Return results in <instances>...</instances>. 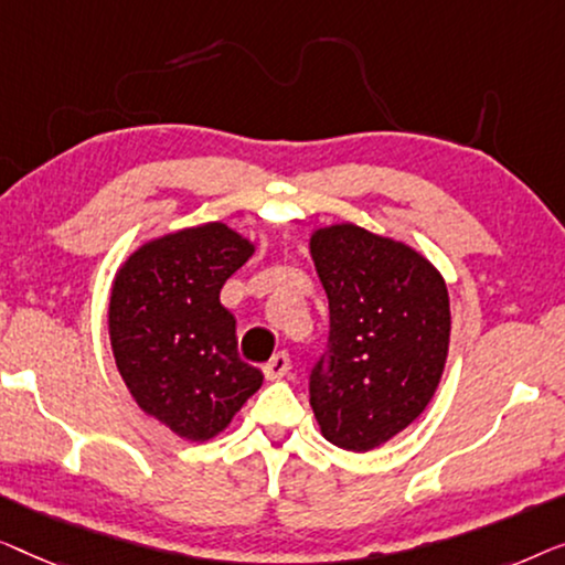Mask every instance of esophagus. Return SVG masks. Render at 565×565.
<instances>
[{"mask_svg":"<svg viewBox=\"0 0 565 565\" xmlns=\"http://www.w3.org/2000/svg\"><path fill=\"white\" fill-rule=\"evenodd\" d=\"M289 369H291V359L281 351L264 365V373H266V379L276 381V379H284L286 373H289Z\"/></svg>","mask_w":565,"mask_h":565,"instance_id":"34e87169","label":"esophagus"}]
</instances>
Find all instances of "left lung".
I'll use <instances>...</instances> for the list:
<instances>
[{"instance_id":"8db88e82","label":"left lung","mask_w":565,"mask_h":565,"mask_svg":"<svg viewBox=\"0 0 565 565\" xmlns=\"http://www.w3.org/2000/svg\"><path fill=\"white\" fill-rule=\"evenodd\" d=\"M309 248L330 307L309 404L324 438L365 452L430 404L448 355V289L417 250L363 227L317 230Z\"/></svg>"}]
</instances>
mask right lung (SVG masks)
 <instances>
[{"label":"right lung","instance_id":"1","mask_svg":"<svg viewBox=\"0 0 565 565\" xmlns=\"http://www.w3.org/2000/svg\"><path fill=\"white\" fill-rule=\"evenodd\" d=\"M253 245L222 222L158 237L120 268L109 299V338L120 376L142 412L186 440L225 430L264 384L241 361L235 317L220 289Z\"/></svg>","mask_w":565,"mask_h":565}]
</instances>
